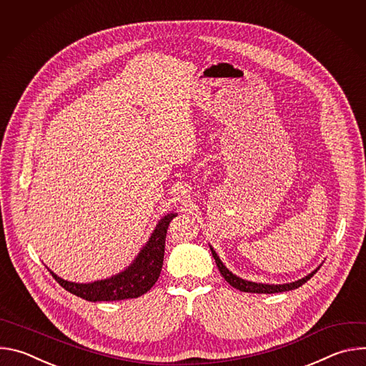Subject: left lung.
Returning <instances> with one entry per match:
<instances>
[{"instance_id":"left-lung-1","label":"left lung","mask_w":366,"mask_h":366,"mask_svg":"<svg viewBox=\"0 0 366 366\" xmlns=\"http://www.w3.org/2000/svg\"><path fill=\"white\" fill-rule=\"evenodd\" d=\"M210 250L213 253V257L216 260L217 264V268L220 271V274L223 275V278L236 290L239 291H243V292H256V294H275V292H284V291H291V290H295L298 287H301L302 284H305L312 275H315L317 272L319 268H316L312 272H310L308 275H305L304 278L298 280V281H294V282H288V284H262V282H252V281H247V280H243L237 275H234L232 271H229L226 268V265L222 262L219 254L216 253V250L213 249V246L210 244Z\"/></svg>"}]
</instances>
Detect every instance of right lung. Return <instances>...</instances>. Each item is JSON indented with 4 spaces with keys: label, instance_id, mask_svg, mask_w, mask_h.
<instances>
[{
    "label": "right lung",
    "instance_id": "1",
    "mask_svg": "<svg viewBox=\"0 0 366 366\" xmlns=\"http://www.w3.org/2000/svg\"><path fill=\"white\" fill-rule=\"evenodd\" d=\"M177 213L165 214L153 229L149 240L140 249L133 262L122 272L94 282H71L58 277L54 271L51 274L61 287L71 294L81 297L86 301H119L127 298H137L146 294L154 282L158 281L165 254V239L171 220Z\"/></svg>",
    "mask_w": 366,
    "mask_h": 366
}]
</instances>
